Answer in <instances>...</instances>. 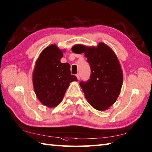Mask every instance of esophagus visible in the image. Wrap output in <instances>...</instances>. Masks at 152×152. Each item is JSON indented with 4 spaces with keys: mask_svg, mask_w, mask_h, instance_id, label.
Segmentation results:
<instances>
[{
    "mask_svg": "<svg viewBox=\"0 0 152 152\" xmlns=\"http://www.w3.org/2000/svg\"><path fill=\"white\" fill-rule=\"evenodd\" d=\"M76 76V77H77V78H78V80H80V74H77Z\"/></svg>",
    "mask_w": 152,
    "mask_h": 152,
    "instance_id": "obj_1",
    "label": "esophagus"
}]
</instances>
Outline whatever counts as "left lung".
<instances>
[{
    "label": "left lung",
    "instance_id": "8db88e82",
    "mask_svg": "<svg viewBox=\"0 0 152 152\" xmlns=\"http://www.w3.org/2000/svg\"><path fill=\"white\" fill-rule=\"evenodd\" d=\"M72 51L84 53L91 68L89 79L80 82L86 99L97 110L108 109L118 97L123 83L122 70L115 54L104 43L96 48L76 45Z\"/></svg>",
    "mask_w": 152,
    "mask_h": 152
}]
</instances>
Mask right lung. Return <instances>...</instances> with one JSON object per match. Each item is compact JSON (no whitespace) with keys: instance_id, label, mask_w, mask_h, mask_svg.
<instances>
[{"instance_id":"add662e5","label":"right lung","mask_w":152,"mask_h":152,"mask_svg":"<svg viewBox=\"0 0 152 152\" xmlns=\"http://www.w3.org/2000/svg\"><path fill=\"white\" fill-rule=\"evenodd\" d=\"M63 51L53 44L42 51L36 62L33 82L39 101L48 107H55L62 101L70 82L77 81L70 73L69 63H61Z\"/></svg>"}]
</instances>
